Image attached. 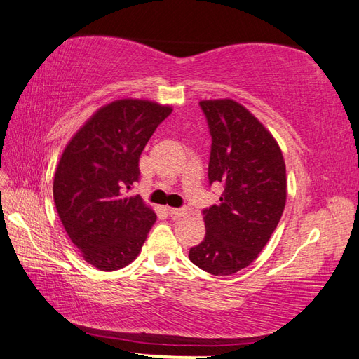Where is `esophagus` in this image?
I'll return each instance as SVG.
<instances>
[{"label":"esophagus","instance_id":"1","mask_svg":"<svg viewBox=\"0 0 359 359\" xmlns=\"http://www.w3.org/2000/svg\"><path fill=\"white\" fill-rule=\"evenodd\" d=\"M169 213L172 215L173 218H182V217H187V215L190 213V209L189 207H169Z\"/></svg>","mask_w":359,"mask_h":359}]
</instances>
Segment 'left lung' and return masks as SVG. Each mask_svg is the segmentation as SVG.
Wrapping results in <instances>:
<instances>
[{
	"instance_id": "left-lung-1",
	"label": "left lung",
	"mask_w": 359,
	"mask_h": 359,
	"mask_svg": "<svg viewBox=\"0 0 359 359\" xmlns=\"http://www.w3.org/2000/svg\"><path fill=\"white\" fill-rule=\"evenodd\" d=\"M212 137L209 184L222 186L203 209L205 236L189 252L212 275L240 272L258 258L285 205V164L280 146L249 110L232 100L201 101Z\"/></svg>"
}]
</instances>
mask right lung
Masks as SVG:
<instances>
[{"instance_id": "1", "label": "right lung", "mask_w": 359, "mask_h": 359, "mask_svg": "<svg viewBox=\"0 0 359 359\" xmlns=\"http://www.w3.org/2000/svg\"><path fill=\"white\" fill-rule=\"evenodd\" d=\"M170 107L119 100L101 107L70 140L53 180V200L84 261L104 272L138 257L154 210L127 194L140 181V156Z\"/></svg>"}]
</instances>
